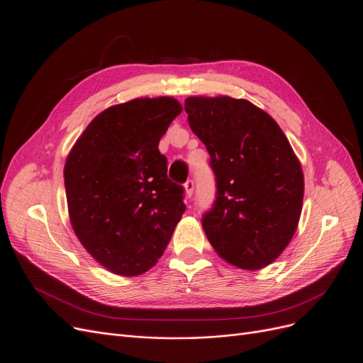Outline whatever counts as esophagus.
<instances>
[{"label": "esophagus", "mask_w": 363, "mask_h": 363, "mask_svg": "<svg viewBox=\"0 0 363 363\" xmlns=\"http://www.w3.org/2000/svg\"><path fill=\"white\" fill-rule=\"evenodd\" d=\"M184 189H185V196L186 197H191L193 196V193H194V182L191 181V179H189L185 182V185H184Z\"/></svg>", "instance_id": "34e87169"}]
</instances>
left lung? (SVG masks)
<instances>
[{"label":"left lung","mask_w":363,"mask_h":363,"mask_svg":"<svg viewBox=\"0 0 363 363\" xmlns=\"http://www.w3.org/2000/svg\"><path fill=\"white\" fill-rule=\"evenodd\" d=\"M185 112L217 177V200L202 220L206 238L229 264L263 269L298 229L301 161L275 119L248 100L194 96Z\"/></svg>","instance_id":"1"}]
</instances>
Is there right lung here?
<instances>
[{"label": "right lung", "mask_w": 363, "mask_h": 363, "mask_svg": "<svg viewBox=\"0 0 363 363\" xmlns=\"http://www.w3.org/2000/svg\"><path fill=\"white\" fill-rule=\"evenodd\" d=\"M182 112L177 99H134L94 118L64 166L67 206L80 244L107 271H150L179 223L184 189L167 178L160 139Z\"/></svg>", "instance_id": "right-lung-1"}]
</instances>
